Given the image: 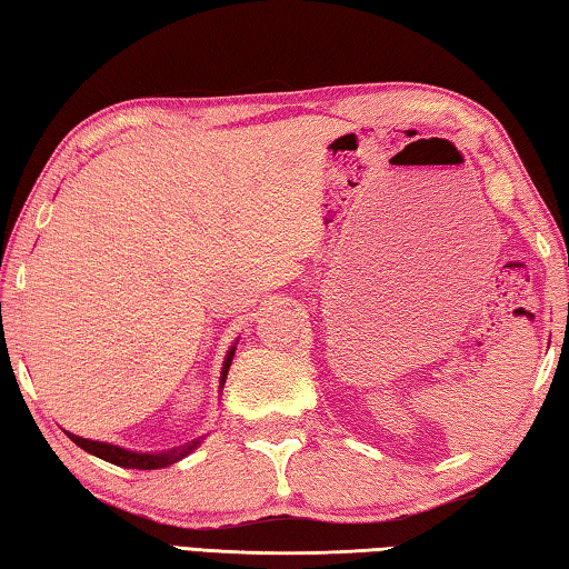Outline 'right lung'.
<instances>
[{
  "instance_id": "1",
  "label": "right lung",
  "mask_w": 569,
  "mask_h": 569,
  "mask_svg": "<svg viewBox=\"0 0 569 569\" xmlns=\"http://www.w3.org/2000/svg\"><path fill=\"white\" fill-rule=\"evenodd\" d=\"M233 353H236V346L228 351V359L223 363V377H220V389H223V383H226L230 361H233ZM67 437H70L77 447H82L84 451H90V455L100 457L104 461H110V465L128 467V469H160V467H168V465H172V461L182 459V457L190 455V451L198 447V441H192V445H188V447L160 451V455H138V451H128V449L104 445V441H90V439L74 437V435H70V431H67Z\"/></svg>"
}]
</instances>
